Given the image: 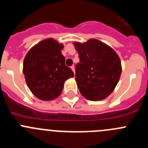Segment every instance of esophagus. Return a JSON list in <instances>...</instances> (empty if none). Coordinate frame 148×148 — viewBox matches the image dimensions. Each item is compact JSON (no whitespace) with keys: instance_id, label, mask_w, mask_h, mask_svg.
I'll list each match as a JSON object with an SVG mask.
<instances>
[{"instance_id":"esophagus-1","label":"esophagus","mask_w":148,"mask_h":148,"mask_svg":"<svg viewBox=\"0 0 148 148\" xmlns=\"http://www.w3.org/2000/svg\"><path fill=\"white\" fill-rule=\"evenodd\" d=\"M71 69H72V70H73V73H75V67H74V65L71 66Z\"/></svg>"}]
</instances>
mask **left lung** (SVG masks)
<instances>
[{"instance_id":"1","label":"left lung","mask_w":148,"mask_h":148,"mask_svg":"<svg viewBox=\"0 0 148 148\" xmlns=\"http://www.w3.org/2000/svg\"><path fill=\"white\" fill-rule=\"evenodd\" d=\"M74 45L80 59L75 65V81L80 92L89 101L106 98L120 79V58L109 46L95 39Z\"/></svg>"}]
</instances>
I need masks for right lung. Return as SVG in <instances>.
<instances>
[{
	"label": "right lung",
	"instance_id": "right-lung-1",
	"mask_svg": "<svg viewBox=\"0 0 148 148\" xmlns=\"http://www.w3.org/2000/svg\"><path fill=\"white\" fill-rule=\"evenodd\" d=\"M63 45L53 40L40 42L28 51L23 62V73L32 92L40 100L51 101L61 95L64 83L74 73L65 65L61 53Z\"/></svg>",
	"mask_w": 148,
	"mask_h": 148
}]
</instances>
